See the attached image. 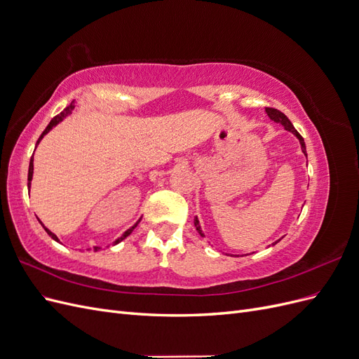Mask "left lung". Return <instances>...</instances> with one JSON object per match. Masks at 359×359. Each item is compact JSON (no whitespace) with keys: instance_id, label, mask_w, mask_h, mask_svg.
Masks as SVG:
<instances>
[{"instance_id":"8db88e82","label":"left lung","mask_w":359,"mask_h":359,"mask_svg":"<svg viewBox=\"0 0 359 359\" xmlns=\"http://www.w3.org/2000/svg\"><path fill=\"white\" fill-rule=\"evenodd\" d=\"M265 112L268 114V116L271 118V121H274V123H277V124H281L285 127V130H287V132H290L293 136H297V139L299 140V145H301V149H302V153H304V156L307 157V151H306V142H304V139H302V136L297 132L295 130V127H293V124L289 121V118L283 114V112H280V111H277V109H274V107H266L265 109ZM194 227H196V231L199 232V235L203 238L205 235H203V232H202V227H201V223H199V219L198 217H194ZM280 241V240H278ZM278 241H276V243H273V245H276ZM227 256H233V255H227Z\"/></svg>"}]
</instances>
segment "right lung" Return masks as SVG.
<instances>
[{"label":"right lung","mask_w":359,"mask_h":359,"mask_svg":"<svg viewBox=\"0 0 359 359\" xmlns=\"http://www.w3.org/2000/svg\"><path fill=\"white\" fill-rule=\"evenodd\" d=\"M74 109H76V104H74V102H72V104H70V106L67 107V109H64V111H62V112H61L60 115H57V116H53V118L50 119V123L48 124V127L45 128V132H43V133L40 135V137H39V140H37V144H36V147H37V145L40 144V140H41L43 137H45V135H48V133L50 132V130H52L53 127H57V126H58L60 123H62V121H64V119H66V118H67V116H69V115H70V114H72V112H73ZM32 173H34V154H32V157H31V160H29V168H28V190L31 189ZM37 220H39V223H40V224L43 226V229H45V231H46V233H48V235H49V236L52 238V240H53V241H57V243H60V240H58V236H57L55 233H53V232H50V231L48 229V227H46L45 224H43V223H41V220L39 219V217H37ZM139 222H140V219H139V220H137V222H136V223H135L133 226H130V227H128V229H127V231H126V232H124V233H123L121 236H118V238H116V240L114 241V245H116L118 243H121L123 240H126V238H127V236H128L130 233H132V232H133V229H135V227L137 226V223H139ZM86 250H91V248H86ZM93 250H94V252H99V250H102V247H99V245H94V247H93Z\"/></svg>","instance_id":"right-lung-1"}]
</instances>
